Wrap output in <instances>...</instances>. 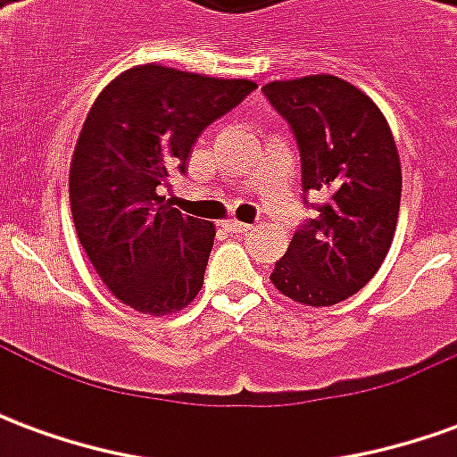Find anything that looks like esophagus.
Wrapping results in <instances>:
<instances>
[{"label": "esophagus", "instance_id": "1", "mask_svg": "<svg viewBox=\"0 0 457 457\" xmlns=\"http://www.w3.org/2000/svg\"><path fill=\"white\" fill-rule=\"evenodd\" d=\"M225 228H228L229 232H247V229H252V225H249V222H242V220H228Z\"/></svg>", "mask_w": 457, "mask_h": 457}]
</instances>
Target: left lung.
Returning <instances> with one entry per match:
<instances>
[{"instance_id": "left-lung-1", "label": "left lung", "mask_w": 457, "mask_h": 457, "mask_svg": "<svg viewBox=\"0 0 457 457\" xmlns=\"http://www.w3.org/2000/svg\"><path fill=\"white\" fill-rule=\"evenodd\" d=\"M301 149L303 190H323L318 218L296 229L271 284L303 306H336L379 271L392 247L402 163L382 110L336 75L267 83Z\"/></svg>"}]
</instances>
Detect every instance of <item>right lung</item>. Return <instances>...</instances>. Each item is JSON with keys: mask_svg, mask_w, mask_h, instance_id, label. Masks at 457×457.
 I'll return each instance as SVG.
<instances>
[{"mask_svg": "<svg viewBox=\"0 0 457 457\" xmlns=\"http://www.w3.org/2000/svg\"><path fill=\"white\" fill-rule=\"evenodd\" d=\"M257 83L169 65H134L97 95L71 161V210L90 264L120 303L146 316L183 311L203 287L215 225L161 195L200 131Z\"/></svg>", "mask_w": 457, "mask_h": 457, "instance_id": "add662e5", "label": "right lung"}]
</instances>
